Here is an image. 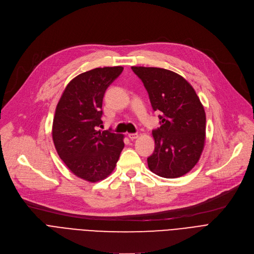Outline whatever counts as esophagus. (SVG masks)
Wrapping results in <instances>:
<instances>
[{
    "instance_id": "esophagus-1",
    "label": "esophagus",
    "mask_w": 254,
    "mask_h": 254,
    "mask_svg": "<svg viewBox=\"0 0 254 254\" xmlns=\"http://www.w3.org/2000/svg\"><path fill=\"white\" fill-rule=\"evenodd\" d=\"M127 137L130 139V140H135L139 137V135L137 134V132H130V134L127 135Z\"/></svg>"
}]
</instances>
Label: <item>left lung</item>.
Returning a JSON list of instances; mask_svg holds the SVG:
<instances>
[{
    "mask_svg": "<svg viewBox=\"0 0 254 254\" xmlns=\"http://www.w3.org/2000/svg\"><path fill=\"white\" fill-rule=\"evenodd\" d=\"M148 92L161 127L152 130L155 148L148 168L164 178H177L197 163L205 144L206 114L192 86L172 71L131 66Z\"/></svg>",
    "mask_w": 254,
    "mask_h": 254,
    "instance_id": "obj_1",
    "label": "left lung"
}]
</instances>
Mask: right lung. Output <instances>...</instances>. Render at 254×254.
I'll list each match as a JSON object with an SVG mask.
<instances>
[{
    "label": "right lung",
    "instance_id": "add662e5",
    "mask_svg": "<svg viewBox=\"0 0 254 254\" xmlns=\"http://www.w3.org/2000/svg\"><path fill=\"white\" fill-rule=\"evenodd\" d=\"M123 71V66H105L79 74L57 106L52 126L56 149L73 174L89 182L109 176L125 147L123 135L99 129L105 91Z\"/></svg>",
    "mask_w": 254,
    "mask_h": 254
}]
</instances>
